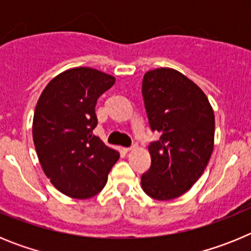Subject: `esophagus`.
Instances as JSON below:
<instances>
[{"instance_id": "esophagus-1", "label": "esophagus", "mask_w": 251, "mask_h": 251, "mask_svg": "<svg viewBox=\"0 0 251 251\" xmlns=\"http://www.w3.org/2000/svg\"><path fill=\"white\" fill-rule=\"evenodd\" d=\"M133 148H134V146H130V147H126V148H123V151H124V152H129V151H132Z\"/></svg>"}]
</instances>
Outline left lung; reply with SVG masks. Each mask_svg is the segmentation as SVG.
I'll return each mask as SVG.
<instances>
[{
	"instance_id": "8db88e82",
	"label": "left lung",
	"mask_w": 251,
	"mask_h": 251,
	"mask_svg": "<svg viewBox=\"0 0 251 251\" xmlns=\"http://www.w3.org/2000/svg\"><path fill=\"white\" fill-rule=\"evenodd\" d=\"M142 95L152 132L151 167L142 175L143 191L156 200L185 194L203 174L214 150V110L202 90L168 68L146 73Z\"/></svg>"
}]
</instances>
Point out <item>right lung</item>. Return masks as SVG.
Returning a JSON list of instances; mask_svg holds the SVG:
<instances>
[{
    "instance_id": "1",
    "label": "right lung",
    "mask_w": 251,
    "mask_h": 251,
    "mask_svg": "<svg viewBox=\"0 0 251 251\" xmlns=\"http://www.w3.org/2000/svg\"><path fill=\"white\" fill-rule=\"evenodd\" d=\"M115 77L92 68L61 73L46 85L35 108L32 138L50 182L73 199H89L105 186L119 153L93 134L97 100Z\"/></svg>"
}]
</instances>
